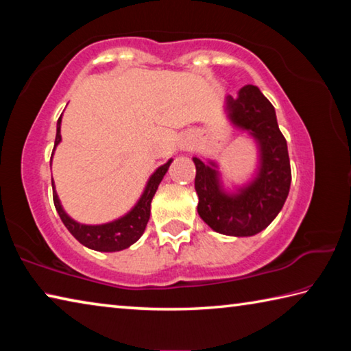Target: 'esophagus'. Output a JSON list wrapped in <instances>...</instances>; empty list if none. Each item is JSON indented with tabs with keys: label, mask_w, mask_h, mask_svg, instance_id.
I'll return each instance as SVG.
<instances>
[{
	"label": "esophagus",
	"mask_w": 351,
	"mask_h": 351,
	"mask_svg": "<svg viewBox=\"0 0 351 351\" xmlns=\"http://www.w3.org/2000/svg\"><path fill=\"white\" fill-rule=\"evenodd\" d=\"M182 148H184V145H182Z\"/></svg>",
	"instance_id": "34e87169"
}]
</instances>
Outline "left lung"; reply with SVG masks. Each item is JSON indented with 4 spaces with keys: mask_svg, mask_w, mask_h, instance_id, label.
I'll return each instance as SVG.
<instances>
[{
    "mask_svg": "<svg viewBox=\"0 0 351 351\" xmlns=\"http://www.w3.org/2000/svg\"><path fill=\"white\" fill-rule=\"evenodd\" d=\"M224 111L235 128L257 142L258 167L245 186L228 192L215 161L193 158L198 213L218 234L252 237L268 228L288 198L291 165L287 139L278 128L276 110L257 86L246 85L239 96L226 97Z\"/></svg>",
    "mask_w": 351,
    "mask_h": 351,
    "instance_id": "8db88e82",
    "label": "left lung"
}]
</instances>
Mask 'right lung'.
Segmentation results:
<instances>
[{
    "instance_id": "obj_1",
    "label": "right lung",
    "mask_w": 351,
    "mask_h": 351,
    "mask_svg": "<svg viewBox=\"0 0 351 351\" xmlns=\"http://www.w3.org/2000/svg\"><path fill=\"white\" fill-rule=\"evenodd\" d=\"M60 125L62 116L58 117L57 121L54 152L56 147L60 144L62 141ZM54 152H52V156H54ZM171 161H173V159H169L167 162L161 165V167H158L154 170V173L148 178L144 192H142L141 198L138 199V203L134 204L132 210L127 212L123 217L114 219V221L104 224H82L71 218L62 207L60 199H58V195L56 192L54 180H52V197H54V204L58 215H60L63 224L66 226V229L73 234L74 239L77 241H80L83 246L100 252H116L122 251V249H127L132 246L133 243L138 241L141 239V235L144 234L148 219H150L152 199L154 197V193H156L159 182L162 181L164 175L167 173Z\"/></svg>"
}]
</instances>
